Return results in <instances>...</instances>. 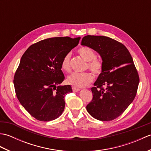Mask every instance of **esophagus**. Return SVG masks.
Returning <instances> with one entry per match:
<instances>
[{
  "mask_svg": "<svg viewBox=\"0 0 151 151\" xmlns=\"http://www.w3.org/2000/svg\"><path fill=\"white\" fill-rule=\"evenodd\" d=\"M72 89L74 92H76V91H78L80 90V89L78 88H76V87H72Z\"/></svg>",
  "mask_w": 151,
  "mask_h": 151,
  "instance_id": "esophagus-1",
  "label": "esophagus"
}]
</instances>
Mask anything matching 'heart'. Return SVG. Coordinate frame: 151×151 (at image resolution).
<instances>
[{"label": "heart", "instance_id": "1", "mask_svg": "<svg viewBox=\"0 0 151 151\" xmlns=\"http://www.w3.org/2000/svg\"><path fill=\"white\" fill-rule=\"evenodd\" d=\"M78 53L83 59L88 62L86 69H89L95 76H99L103 72L104 63L102 61L96 58L97 54L95 51L88 47H82L78 49ZM70 55L66 54L61 62V67L65 72L70 71ZM94 76L89 72L82 73H73L67 79L68 84L76 88H84L89 86L93 81Z\"/></svg>", "mask_w": 151, "mask_h": 151}]
</instances>
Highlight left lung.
Masks as SVG:
<instances>
[{"instance_id": "obj_1", "label": "left lung", "mask_w": 151, "mask_h": 151, "mask_svg": "<svg viewBox=\"0 0 151 151\" xmlns=\"http://www.w3.org/2000/svg\"><path fill=\"white\" fill-rule=\"evenodd\" d=\"M81 45L95 50L104 63L103 72L91 88L88 113L100 121H112L121 115L135 98L139 78L129 51L123 44L102 36L82 38Z\"/></svg>"}]
</instances>
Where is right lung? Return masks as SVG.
<instances>
[{
    "label": "right lung",
    "mask_w": 151,
    "mask_h": 151,
    "mask_svg": "<svg viewBox=\"0 0 151 151\" xmlns=\"http://www.w3.org/2000/svg\"><path fill=\"white\" fill-rule=\"evenodd\" d=\"M80 39L57 37L41 40L22 56L14 77L15 94L37 120L50 121L63 113L65 95L73 91L70 85L59 86L65 79L61 62Z\"/></svg>",
    "instance_id": "1"
}]
</instances>
